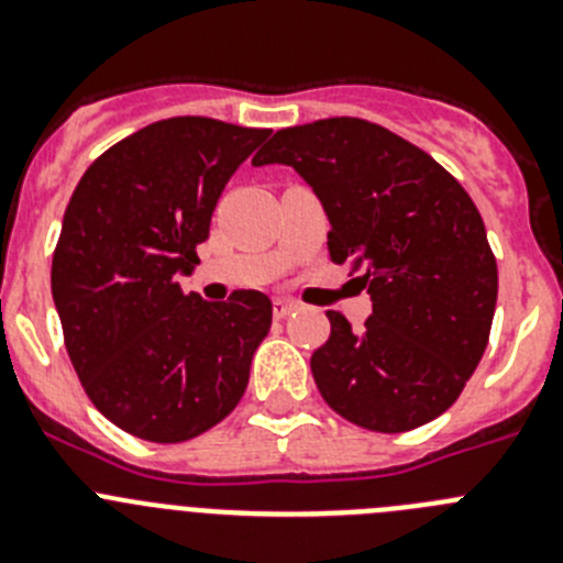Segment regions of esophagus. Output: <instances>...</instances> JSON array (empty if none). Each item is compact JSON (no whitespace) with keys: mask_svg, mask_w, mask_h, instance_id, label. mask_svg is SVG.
Listing matches in <instances>:
<instances>
[{"mask_svg":"<svg viewBox=\"0 0 563 563\" xmlns=\"http://www.w3.org/2000/svg\"><path fill=\"white\" fill-rule=\"evenodd\" d=\"M292 310H296V301H290V298H276V301H273V316H276L278 321L290 316Z\"/></svg>","mask_w":563,"mask_h":563,"instance_id":"esophagus-1","label":"esophagus"}]
</instances>
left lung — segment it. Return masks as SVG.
Wrapping results in <instances>:
<instances>
[{
    "mask_svg": "<svg viewBox=\"0 0 563 563\" xmlns=\"http://www.w3.org/2000/svg\"><path fill=\"white\" fill-rule=\"evenodd\" d=\"M292 166L324 206L332 262L361 273L372 316L361 330L330 310L310 357L330 409L400 434L451 409L487 346L499 273L465 188L400 134L361 118L273 134L253 166Z\"/></svg>",
    "mask_w": 563,
    "mask_h": 563,
    "instance_id": "8db88e82",
    "label": "left lung"
}]
</instances>
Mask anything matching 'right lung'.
<instances>
[{
  "label": "right lung",
  "mask_w": 563,
  "mask_h": 563,
  "mask_svg": "<svg viewBox=\"0 0 563 563\" xmlns=\"http://www.w3.org/2000/svg\"><path fill=\"white\" fill-rule=\"evenodd\" d=\"M271 129L213 118L143 126L84 172L53 253V301L84 391L118 429L186 442L242 400L273 305L183 292L225 183Z\"/></svg>",
  "instance_id": "obj_1"
}]
</instances>
